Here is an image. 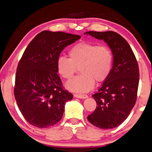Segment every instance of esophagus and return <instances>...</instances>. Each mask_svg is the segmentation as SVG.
I'll return each mask as SVG.
<instances>
[{
  "label": "esophagus",
  "mask_w": 152,
  "mask_h": 152,
  "mask_svg": "<svg viewBox=\"0 0 152 152\" xmlns=\"http://www.w3.org/2000/svg\"><path fill=\"white\" fill-rule=\"evenodd\" d=\"M74 96L75 97V98H78V99H86L88 97L87 94H74Z\"/></svg>",
  "instance_id": "esophagus-1"
}]
</instances>
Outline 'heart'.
<instances>
[{"label":"heart","instance_id":"1","mask_svg":"<svg viewBox=\"0 0 152 152\" xmlns=\"http://www.w3.org/2000/svg\"><path fill=\"white\" fill-rule=\"evenodd\" d=\"M68 54L70 58L63 56L57 58L58 72L67 80L72 77L78 67L82 73L65 84L69 90L80 93L89 91L94 87L95 80L104 81L111 72L113 55L107 46L80 42L73 46Z\"/></svg>","mask_w":152,"mask_h":152}]
</instances>
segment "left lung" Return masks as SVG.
Here are the masks:
<instances>
[{"label":"left lung","instance_id":"8db88e82","mask_svg":"<svg viewBox=\"0 0 152 152\" xmlns=\"http://www.w3.org/2000/svg\"><path fill=\"white\" fill-rule=\"evenodd\" d=\"M104 40L113 55L111 72L98 92L92 95L96 108L87 119L102 129H111L128 118L137 100L140 72L137 61L127 41L113 31L85 33Z\"/></svg>","mask_w":152,"mask_h":152}]
</instances>
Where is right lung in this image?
<instances>
[{
    "label": "right lung",
    "instance_id": "right-lung-1",
    "mask_svg": "<svg viewBox=\"0 0 152 152\" xmlns=\"http://www.w3.org/2000/svg\"><path fill=\"white\" fill-rule=\"evenodd\" d=\"M80 38L63 31H43L24 50L17 68L14 94L29 124L46 128L61 120L65 103L73 95L63 87L56 61L65 47Z\"/></svg>",
    "mask_w": 152,
    "mask_h": 152
}]
</instances>
